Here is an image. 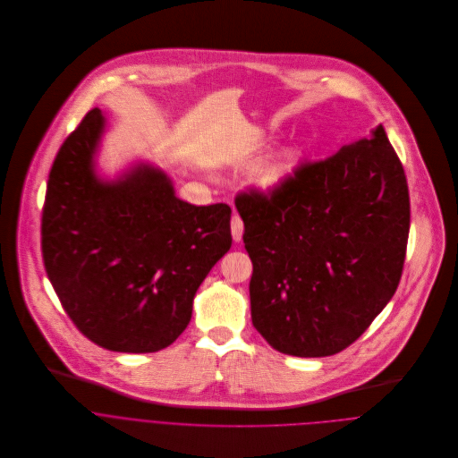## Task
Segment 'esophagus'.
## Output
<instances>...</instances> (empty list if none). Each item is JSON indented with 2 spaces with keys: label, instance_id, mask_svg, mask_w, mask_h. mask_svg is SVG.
Instances as JSON below:
<instances>
[{
  "label": "esophagus",
  "instance_id": "esophagus-1",
  "mask_svg": "<svg viewBox=\"0 0 458 458\" xmlns=\"http://www.w3.org/2000/svg\"><path fill=\"white\" fill-rule=\"evenodd\" d=\"M230 226H232V237H233V241H235V242H239V241L242 239V232H244V225H242L241 216L233 214Z\"/></svg>",
  "mask_w": 458,
  "mask_h": 458
}]
</instances>
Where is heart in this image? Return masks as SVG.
I'll use <instances>...</instances> for the list:
<instances>
[{"label":"heart","instance_id":"obj_1","mask_svg":"<svg viewBox=\"0 0 458 458\" xmlns=\"http://www.w3.org/2000/svg\"><path fill=\"white\" fill-rule=\"evenodd\" d=\"M289 173H291V164H273V165H267L260 171L259 180L264 187L273 189V187L280 185Z\"/></svg>","mask_w":458,"mask_h":458}]
</instances>
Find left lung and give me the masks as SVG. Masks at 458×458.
I'll return each instance as SVG.
<instances>
[{"instance_id":"obj_1","label":"left lung","mask_w":458,"mask_h":458,"mask_svg":"<svg viewBox=\"0 0 458 458\" xmlns=\"http://www.w3.org/2000/svg\"><path fill=\"white\" fill-rule=\"evenodd\" d=\"M251 259V322L278 352L333 356L394 296L406 257L410 196L383 125L336 155L300 164L235 198Z\"/></svg>"}]
</instances>
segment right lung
<instances>
[{
    "mask_svg": "<svg viewBox=\"0 0 458 458\" xmlns=\"http://www.w3.org/2000/svg\"><path fill=\"white\" fill-rule=\"evenodd\" d=\"M102 129L95 107L54 160L43 262L88 340L114 352H157L187 329L198 287L230 250L232 208L178 199L171 180L148 165L102 183L93 173Z\"/></svg>",
    "mask_w": 458,
    "mask_h": 458,
    "instance_id": "1",
    "label": "right lung"
}]
</instances>
